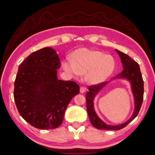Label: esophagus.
Listing matches in <instances>:
<instances>
[{"instance_id": "obj_1", "label": "esophagus", "mask_w": 155, "mask_h": 155, "mask_svg": "<svg viewBox=\"0 0 155 155\" xmlns=\"http://www.w3.org/2000/svg\"><path fill=\"white\" fill-rule=\"evenodd\" d=\"M85 91H86V89H85V88H84V87H81L80 88V93H84V92H85Z\"/></svg>"}]
</instances>
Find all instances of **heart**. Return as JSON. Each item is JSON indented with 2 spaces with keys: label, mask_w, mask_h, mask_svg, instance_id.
<instances>
[{
  "label": "heart",
  "mask_w": 155,
  "mask_h": 155,
  "mask_svg": "<svg viewBox=\"0 0 155 155\" xmlns=\"http://www.w3.org/2000/svg\"><path fill=\"white\" fill-rule=\"evenodd\" d=\"M64 70L74 77L86 74V80L91 84L104 83L113 73L115 60L110 55L101 51L82 48L76 50L72 60L65 59L62 62Z\"/></svg>",
  "instance_id": "obj_1"
}]
</instances>
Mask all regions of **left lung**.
Returning <instances> with one entry per match:
<instances>
[{
	"label": "left lung",
	"instance_id": "left-lung-1",
	"mask_svg": "<svg viewBox=\"0 0 155 155\" xmlns=\"http://www.w3.org/2000/svg\"><path fill=\"white\" fill-rule=\"evenodd\" d=\"M116 51L119 54L121 62L122 63L123 71L116 77H115L114 79L121 78V79H126L130 82L134 98V111L131 117L126 122L116 126L106 124L104 121L100 119L97 114H96L94 109V99L100 91L110 82H105L97 85L90 86L89 87V91L86 94L87 110L91 123L95 128L97 129L118 130L124 128L137 116L140 110L142 101H143L144 81L142 79L140 66L137 62L133 60L128 55L118 50H116Z\"/></svg>",
	"mask_w": 155,
	"mask_h": 155
}]
</instances>
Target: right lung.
I'll list each match as a JSON object with an SVG mask.
<instances>
[{"mask_svg": "<svg viewBox=\"0 0 155 155\" xmlns=\"http://www.w3.org/2000/svg\"><path fill=\"white\" fill-rule=\"evenodd\" d=\"M59 56L50 47L34 51L21 64L15 81L14 99L19 114L27 122L41 130L61 125L71 99L79 86L58 80Z\"/></svg>", "mask_w": 155, "mask_h": 155, "instance_id": "obj_1", "label": "right lung"}]
</instances>
